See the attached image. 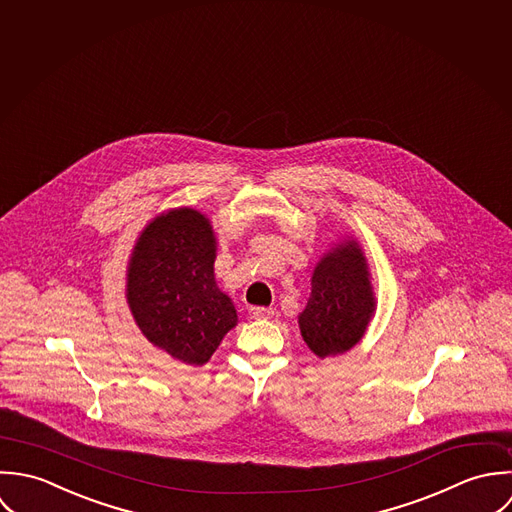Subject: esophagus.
I'll return each instance as SVG.
<instances>
[{"label":"esophagus","instance_id":"esophagus-1","mask_svg":"<svg viewBox=\"0 0 512 512\" xmlns=\"http://www.w3.org/2000/svg\"><path fill=\"white\" fill-rule=\"evenodd\" d=\"M273 308L267 307H251L249 308V314L253 316V318H271L273 316Z\"/></svg>","mask_w":512,"mask_h":512}]
</instances>
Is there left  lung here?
<instances>
[{
  "label": "left lung",
  "mask_w": 512,
  "mask_h": 512,
  "mask_svg": "<svg viewBox=\"0 0 512 512\" xmlns=\"http://www.w3.org/2000/svg\"><path fill=\"white\" fill-rule=\"evenodd\" d=\"M374 307L366 259L358 243L348 241L316 265L307 307L299 316L301 334L320 358L348 352L364 336Z\"/></svg>",
  "instance_id": "8db88e82"
}]
</instances>
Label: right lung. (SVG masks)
Returning a JSON list of instances; mask_svg holds the SVG:
<instances>
[{
	"instance_id": "right-lung-1",
	"label": "right lung",
	"mask_w": 512,
	"mask_h": 512,
	"mask_svg": "<svg viewBox=\"0 0 512 512\" xmlns=\"http://www.w3.org/2000/svg\"><path fill=\"white\" fill-rule=\"evenodd\" d=\"M215 237L190 207L158 215L140 235L128 265L126 299L142 334L188 364H205L237 324L231 299L213 277Z\"/></svg>"
}]
</instances>
